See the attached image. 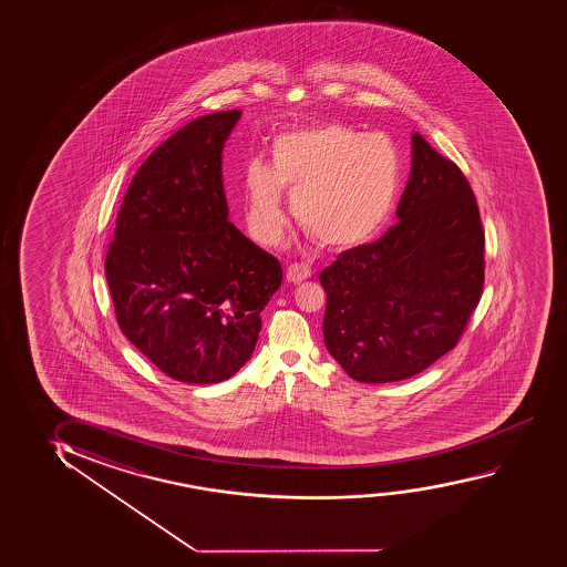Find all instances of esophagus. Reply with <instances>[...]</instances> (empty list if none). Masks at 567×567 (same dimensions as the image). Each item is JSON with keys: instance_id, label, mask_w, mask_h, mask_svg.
<instances>
[{"instance_id": "1", "label": "esophagus", "mask_w": 567, "mask_h": 567, "mask_svg": "<svg viewBox=\"0 0 567 567\" xmlns=\"http://www.w3.org/2000/svg\"><path fill=\"white\" fill-rule=\"evenodd\" d=\"M287 281H291V284H301L302 280H307L310 278V268L309 265H289L287 266L286 272Z\"/></svg>"}]
</instances>
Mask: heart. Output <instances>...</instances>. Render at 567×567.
<instances>
[{
  "label": "heart",
  "instance_id": "b5f03b06",
  "mask_svg": "<svg viewBox=\"0 0 567 567\" xmlns=\"http://www.w3.org/2000/svg\"><path fill=\"white\" fill-rule=\"evenodd\" d=\"M400 183V151L385 135L341 123L287 133L274 141L272 166L252 159L245 167L250 234L260 243L280 237L284 189L295 218L317 241L357 247L384 226Z\"/></svg>",
  "mask_w": 567,
  "mask_h": 567
}]
</instances>
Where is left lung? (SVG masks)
<instances>
[{
    "label": "left lung",
    "mask_w": 567,
    "mask_h": 567,
    "mask_svg": "<svg viewBox=\"0 0 567 567\" xmlns=\"http://www.w3.org/2000/svg\"><path fill=\"white\" fill-rule=\"evenodd\" d=\"M398 224L320 274L324 343L357 382L415 377L455 348L484 284V231L465 175L415 133Z\"/></svg>",
    "instance_id": "left-lung-1"
}]
</instances>
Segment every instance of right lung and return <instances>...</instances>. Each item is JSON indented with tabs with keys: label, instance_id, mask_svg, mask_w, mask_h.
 Segmentation results:
<instances>
[{
	"label": "right lung",
	"instance_id": "add662e5",
	"mask_svg": "<svg viewBox=\"0 0 567 567\" xmlns=\"http://www.w3.org/2000/svg\"><path fill=\"white\" fill-rule=\"evenodd\" d=\"M239 110L203 115L159 144L128 185L106 255L115 318L167 377L216 384L249 361L278 258L227 219L221 151Z\"/></svg>",
	"mask_w": 567,
	"mask_h": 567
}]
</instances>
